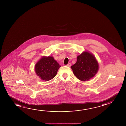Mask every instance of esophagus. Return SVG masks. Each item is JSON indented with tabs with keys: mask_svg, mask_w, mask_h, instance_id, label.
Here are the masks:
<instances>
[{
	"mask_svg": "<svg viewBox=\"0 0 126 126\" xmlns=\"http://www.w3.org/2000/svg\"><path fill=\"white\" fill-rule=\"evenodd\" d=\"M71 65V64L70 63H68V64H67L66 65V66H68V67H70Z\"/></svg>",
	"mask_w": 126,
	"mask_h": 126,
	"instance_id": "34e87169",
	"label": "esophagus"
}]
</instances>
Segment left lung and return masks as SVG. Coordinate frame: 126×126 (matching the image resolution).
<instances>
[{"mask_svg":"<svg viewBox=\"0 0 126 126\" xmlns=\"http://www.w3.org/2000/svg\"><path fill=\"white\" fill-rule=\"evenodd\" d=\"M76 78L82 81H88L96 74L99 64L95 56L88 51L77 56L76 62L71 66Z\"/></svg>","mask_w":126,"mask_h":126,"instance_id":"obj_1","label":"left lung"}]
</instances>
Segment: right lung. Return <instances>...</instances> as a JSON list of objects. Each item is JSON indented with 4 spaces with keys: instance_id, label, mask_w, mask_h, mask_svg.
<instances>
[{
    "instance_id": "obj_1",
    "label": "right lung",
    "mask_w": 126,
    "mask_h": 126,
    "mask_svg": "<svg viewBox=\"0 0 126 126\" xmlns=\"http://www.w3.org/2000/svg\"><path fill=\"white\" fill-rule=\"evenodd\" d=\"M60 67L52 56H43L35 64V71L42 80L49 81L56 76Z\"/></svg>"
}]
</instances>
